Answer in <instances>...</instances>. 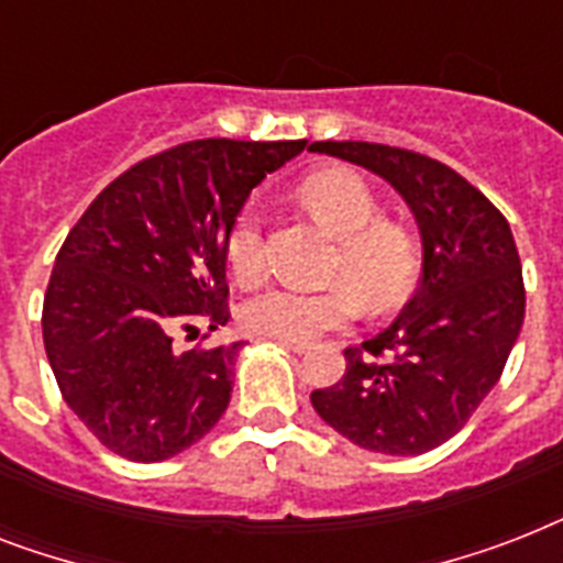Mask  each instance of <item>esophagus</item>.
<instances>
[{
	"label": "esophagus",
	"mask_w": 563,
	"mask_h": 563,
	"mask_svg": "<svg viewBox=\"0 0 563 563\" xmlns=\"http://www.w3.org/2000/svg\"><path fill=\"white\" fill-rule=\"evenodd\" d=\"M274 342L286 347V351H295V353H307L309 351V342H295V339H274Z\"/></svg>",
	"instance_id": "1"
}]
</instances>
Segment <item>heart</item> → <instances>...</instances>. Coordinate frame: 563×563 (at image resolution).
Instances as JSON below:
<instances>
[{"label":"heart","instance_id":"heart-1","mask_svg":"<svg viewBox=\"0 0 563 563\" xmlns=\"http://www.w3.org/2000/svg\"><path fill=\"white\" fill-rule=\"evenodd\" d=\"M300 201L339 242L330 265V280L342 283L324 291L268 286L245 300V330L268 339L309 342L327 330H339L360 312L402 303L418 280V245L400 221L379 219V198L368 180L353 169L312 172L300 180ZM224 260L239 286H254L265 272L260 212L242 210L224 236Z\"/></svg>","mask_w":563,"mask_h":563}]
</instances>
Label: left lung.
I'll list each match as a JSON object with an SVG mask.
<instances>
[{
    "instance_id": "left-lung-1",
    "label": "left lung",
    "mask_w": 563,
    "mask_h": 563,
    "mask_svg": "<svg viewBox=\"0 0 563 563\" xmlns=\"http://www.w3.org/2000/svg\"><path fill=\"white\" fill-rule=\"evenodd\" d=\"M312 152L383 175L423 236L415 298L385 333L344 351L347 371L312 391V406L365 450L427 453L479 409L520 335L526 289L511 228L471 180L427 154L330 140Z\"/></svg>"
}]
</instances>
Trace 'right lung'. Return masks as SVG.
Instances as JSON below:
<instances>
[{"label":"right lung","instance_id":"add662e5","mask_svg":"<svg viewBox=\"0 0 563 563\" xmlns=\"http://www.w3.org/2000/svg\"><path fill=\"white\" fill-rule=\"evenodd\" d=\"M307 140H192L110 180L57 251L43 344L66 406L110 453L163 462L224 415L242 342L180 353L228 324L224 236L251 189Z\"/></svg>","mask_w":563,"mask_h":563}]
</instances>
